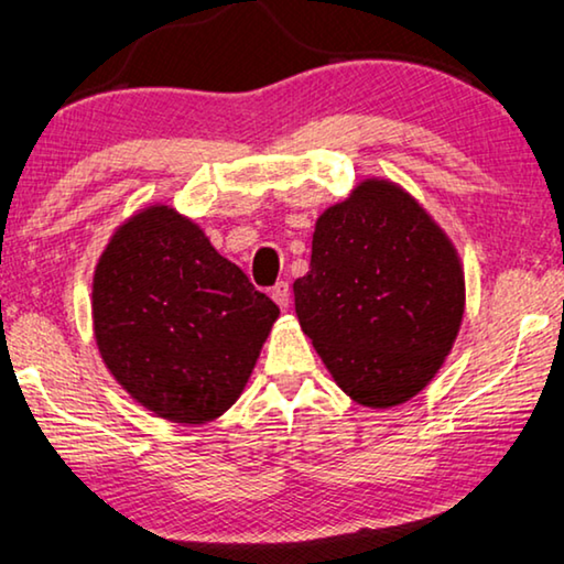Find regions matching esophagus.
Masks as SVG:
<instances>
[{
  "mask_svg": "<svg viewBox=\"0 0 564 564\" xmlns=\"http://www.w3.org/2000/svg\"><path fill=\"white\" fill-rule=\"evenodd\" d=\"M272 300L280 305V310L290 307V284L288 282H276L272 288Z\"/></svg>",
  "mask_w": 564,
  "mask_h": 564,
  "instance_id": "obj_1",
  "label": "esophagus"
}]
</instances>
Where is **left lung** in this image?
<instances>
[{"label": "left lung", "mask_w": 564, "mask_h": 564, "mask_svg": "<svg viewBox=\"0 0 564 564\" xmlns=\"http://www.w3.org/2000/svg\"><path fill=\"white\" fill-rule=\"evenodd\" d=\"M292 290L325 369L373 410L402 404L435 379L465 310L453 241L404 187L379 177L323 210L310 272Z\"/></svg>", "instance_id": "obj_1"}]
</instances>
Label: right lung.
<instances>
[{"label": "right lung", "mask_w": 564, "mask_h": 564, "mask_svg": "<svg viewBox=\"0 0 564 564\" xmlns=\"http://www.w3.org/2000/svg\"><path fill=\"white\" fill-rule=\"evenodd\" d=\"M106 369L144 410L181 424L221 417L254 371L280 307L170 206L142 208L94 272Z\"/></svg>", "instance_id": "right-lung-1"}]
</instances>
